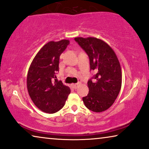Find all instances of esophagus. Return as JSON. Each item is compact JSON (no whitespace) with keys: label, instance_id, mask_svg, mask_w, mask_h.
Here are the masks:
<instances>
[{"label":"esophagus","instance_id":"1","mask_svg":"<svg viewBox=\"0 0 149 149\" xmlns=\"http://www.w3.org/2000/svg\"><path fill=\"white\" fill-rule=\"evenodd\" d=\"M81 84V82H79V83H75V84H72V87H74V89H77V87H78Z\"/></svg>","mask_w":149,"mask_h":149}]
</instances>
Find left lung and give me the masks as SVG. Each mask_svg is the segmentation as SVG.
Returning a JSON list of instances; mask_svg holds the SVG:
<instances>
[{"mask_svg":"<svg viewBox=\"0 0 149 149\" xmlns=\"http://www.w3.org/2000/svg\"><path fill=\"white\" fill-rule=\"evenodd\" d=\"M74 40L87 53L91 70L96 72L95 81H88L89 93L83 97L85 107L101 113L109 109L119 95L122 83L121 65L109 44L95 37H76Z\"/></svg>","mask_w":149,"mask_h":149,"instance_id":"8db88e82","label":"left lung"}]
</instances>
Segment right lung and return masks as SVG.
Wrapping results in <instances>:
<instances>
[{
  "mask_svg": "<svg viewBox=\"0 0 149 149\" xmlns=\"http://www.w3.org/2000/svg\"><path fill=\"white\" fill-rule=\"evenodd\" d=\"M69 43L67 39L48 42L38 51L28 69V94L44 113L52 114L62 109L70 93V87L56 77L60 55Z\"/></svg>",
  "mask_w": 149,
  "mask_h": 149,
  "instance_id": "1",
  "label": "right lung"
}]
</instances>
